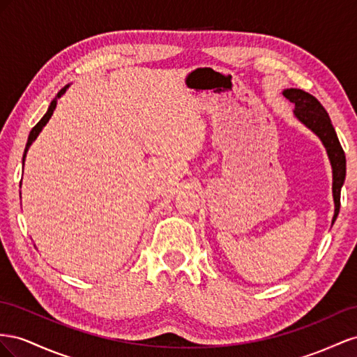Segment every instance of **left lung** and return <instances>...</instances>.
I'll return each mask as SVG.
<instances>
[{
    "instance_id": "8db88e82",
    "label": "left lung",
    "mask_w": 357,
    "mask_h": 357,
    "mask_svg": "<svg viewBox=\"0 0 357 357\" xmlns=\"http://www.w3.org/2000/svg\"><path fill=\"white\" fill-rule=\"evenodd\" d=\"M282 96L294 105L293 115L296 116L301 124L310 128L321 140L326 152H328L332 166V192L335 203V212L332 218L333 224L340 213L341 188L345 181V154L341 148L338 136L335 133L328 112L324 110L317 98L298 88L284 89Z\"/></svg>"
}]
</instances>
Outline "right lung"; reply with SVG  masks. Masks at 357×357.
Segmentation results:
<instances>
[{
  "label": "right lung",
  "mask_w": 357,
  "mask_h": 357,
  "mask_svg": "<svg viewBox=\"0 0 357 357\" xmlns=\"http://www.w3.org/2000/svg\"><path fill=\"white\" fill-rule=\"evenodd\" d=\"M70 88V84L68 85H66L63 89L59 91V93L56 94V97L50 101V105H49V107H47V112L45 114V116L40 119L37 124H36V127L29 131V136H28V142H26V146H25V151H24V158H22V162H25V158H26V152H28V149H29V146L33 145V142L38 137V135L42 133V130H43V127L47 124L49 122V119H50V116L54 115V110H55V107H56V103H58V100L63 97L66 93H67V89ZM20 184H22V181H20Z\"/></svg>",
  "instance_id": "right-lung-1"
}]
</instances>
